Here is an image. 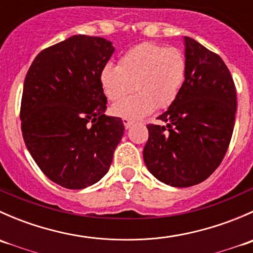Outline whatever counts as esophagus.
Returning <instances> with one entry per match:
<instances>
[{"label":"esophagus","instance_id":"34e87169","mask_svg":"<svg viewBox=\"0 0 253 253\" xmlns=\"http://www.w3.org/2000/svg\"><path fill=\"white\" fill-rule=\"evenodd\" d=\"M133 125V121L132 120H127V119H124V126L125 128H129V127Z\"/></svg>","mask_w":253,"mask_h":253}]
</instances>
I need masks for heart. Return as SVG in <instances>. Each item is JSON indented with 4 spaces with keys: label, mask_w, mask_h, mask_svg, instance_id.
<instances>
[{
    "label": "heart",
    "mask_w": 253,
    "mask_h": 253,
    "mask_svg": "<svg viewBox=\"0 0 253 253\" xmlns=\"http://www.w3.org/2000/svg\"><path fill=\"white\" fill-rule=\"evenodd\" d=\"M186 79V60L178 48L143 42L121 56L119 66H104L100 85L110 101L121 100L134 84L137 94L111 108L117 117L139 120L175 103Z\"/></svg>",
    "instance_id": "b5f03b06"
}]
</instances>
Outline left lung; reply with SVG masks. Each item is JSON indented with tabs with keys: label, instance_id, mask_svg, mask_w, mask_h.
<instances>
[{
	"label": "left lung",
	"instance_id": "left-lung-1",
	"mask_svg": "<svg viewBox=\"0 0 253 253\" xmlns=\"http://www.w3.org/2000/svg\"><path fill=\"white\" fill-rule=\"evenodd\" d=\"M186 79L177 99L147 125L143 149L148 170L174 187H190L215 171L230 144L236 89L221 57L185 37Z\"/></svg>",
	"mask_w": 253,
	"mask_h": 253
}]
</instances>
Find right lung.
<instances>
[{
  "instance_id": "add662e5",
  "label": "right lung",
  "mask_w": 253,
  "mask_h": 253,
  "mask_svg": "<svg viewBox=\"0 0 253 253\" xmlns=\"http://www.w3.org/2000/svg\"><path fill=\"white\" fill-rule=\"evenodd\" d=\"M114 51L104 38L73 35L38 53L25 76L23 138L40 170L65 188L98 182L124 136L122 120L105 115L100 85Z\"/></svg>"
}]
</instances>
